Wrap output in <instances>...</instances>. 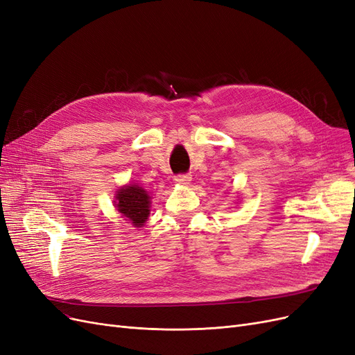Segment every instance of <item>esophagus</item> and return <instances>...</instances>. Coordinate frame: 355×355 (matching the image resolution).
Instances as JSON below:
<instances>
[{"mask_svg":"<svg viewBox=\"0 0 355 355\" xmlns=\"http://www.w3.org/2000/svg\"><path fill=\"white\" fill-rule=\"evenodd\" d=\"M175 180H176V183H179V185H189L192 178H191V175H178V176H175Z\"/></svg>","mask_w":355,"mask_h":355,"instance_id":"esophagus-1","label":"esophagus"}]
</instances>
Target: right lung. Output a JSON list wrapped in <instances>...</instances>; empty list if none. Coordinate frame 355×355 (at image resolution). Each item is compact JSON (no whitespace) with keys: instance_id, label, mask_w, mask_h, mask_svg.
I'll return each mask as SVG.
<instances>
[{"instance_id":"add662e5","label":"right lung","mask_w":355,"mask_h":355,"mask_svg":"<svg viewBox=\"0 0 355 355\" xmlns=\"http://www.w3.org/2000/svg\"><path fill=\"white\" fill-rule=\"evenodd\" d=\"M116 207L121 216L129 222L141 227L150 214V195L138 185H129L121 188L116 195Z\"/></svg>"}]
</instances>
